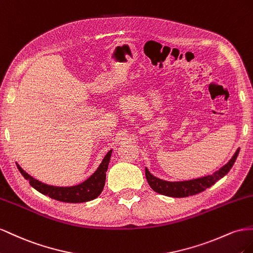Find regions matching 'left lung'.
I'll use <instances>...</instances> for the list:
<instances>
[{
    "label": "left lung",
    "instance_id": "8db88e82",
    "mask_svg": "<svg viewBox=\"0 0 253 253\" xmlns=\"http://www.w3.org/2000/svg\"><path fill=\"white\" fill-rule=\"evenodd\" d=\"M239 153L240 148H237L233 157L222 168L213 172L212 175H208L197 179L185 180V181H167V180H162L151 175L147 168H145V176L151 189L159 194L177 198L192 196V195H196L198 193L204 192L208 187L212 186L217 180L221 179L223 176H226L231 168L233 167L236 158L239 156Z\"/></svg>",
    "mask_w": 253,
    "mask_h": 253
}]
</instances>
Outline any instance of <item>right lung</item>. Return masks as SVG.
<instances>
[{
    "instance_id": "add662e5",
    "label": "right lung",
    "mask_w": 253,
    "mask_h": 253,
    "mask_svg": "<svg viewBox=\"0 0 253 253\" xmlns=\"http://www.w3.org/2000/svg\"><path fill=\"white\" fill-rule=\"evenodd\" d=\"M111 154L112 149L108 151L97 169L88 179L73 186H54L45 184L33 178L31 175H28L17 162L16 164L21 174L30 181V184L35 190H37L41 194L46 195V196L55 200L62 201V203L78 204L95 199L102 193L106 182V171L110 162Z\"/></svg>"
}]
</instances>
